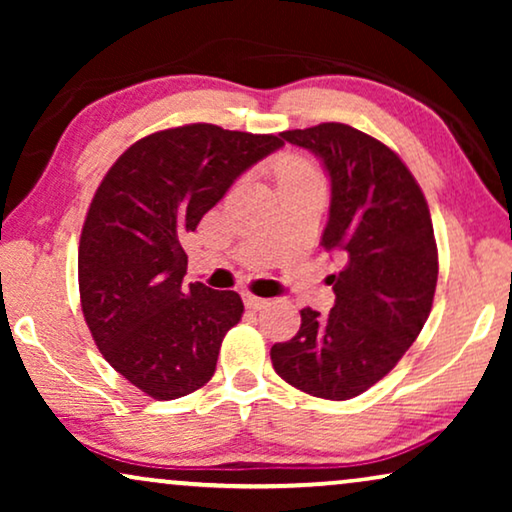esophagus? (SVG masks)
<instances>
[{"label":"esophagus","mask_w":512,"mask_h":512,"mask_svg":"<svg viewBox=\"0 0 512 512\" xmlns=\"http://www.w3.org/2000/svg\"><path fill=\"white\" fill-rule=\"evenodd\" d=\"M244 305H247L249 310H263V307L268 305V300L258 298V296H251V293H244Z\"/></svg>","instance_id":"34e87169"}]
</instances>
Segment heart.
<instances>
[{
	"label": "heart",
	"mask_w": 512,
	"mask_h": 512,
	"mask_svg": "<svg viewBox=\"0 0 512 512\" xmlns=\"http://www.w3.org/2000/svg\"><path fill=\"white\" fill-rule=\"evenodd\" d=\"M310 174V165H305L303 160H286L279 165V177H310Z\"/></svg>",
	"instance_id": "1"
}]
</instances>
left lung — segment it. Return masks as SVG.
<instances>
[{"mask_svg": "<svg viewBox=\"0 0 512 512\" xmlns=\"http://www.w3.org/2000/svg\"><path fill=\"white\" fill-rule=\"evenodd\" d=\"M312 151L331 179L321 247L345 261L328 277V314L300 310V331L270 349L277 375L328 401H347L401 361L429 319L438 282V249L424 193L403 160L375 137L345 123L286 130Z\"/></svg>", "mask_w": 512, "mask_h": 512, "instance_id": "8db88e82", "label": "left lung"}]
</instances>
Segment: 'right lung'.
Returning a JSON list of instances; mask_svg holds the SVG:
<instances>
[{
  "mask_svg": "<svg viewBox=\"0 0 512 512\" xmlns=\"http://www.w3.org/2000/svg\"><path fill=\"white\" fill-rule=\"evenodd\" d=\"M282 135L191 123L139 139L102 179L79 242L86 324L111 368L158 401L212 380L240 321L235 291L184 286V240Z\"/></svg>",
  "mask_w": 512,
  "mask_h": 512,
  "instance_id": "obj_1",
  "label": "right lung"
}]
</instances>
